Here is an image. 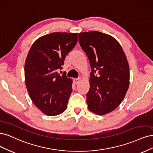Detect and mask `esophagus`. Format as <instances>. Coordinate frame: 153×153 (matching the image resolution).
I'll list each match as a JSON object with an SVG mask.
<instances>
[{"label":"esophagus","instance_id":"esophagus-1","mask_svg":"<svg viewBox=\"0 0 153 153\" xmlns=\"http://www.w3.org/2000/svg\"><path fill=\"white\" fill-rule=\"evenodd\" d=\"M81 81V77H79V78H77V79H74V82H75L76 85H77V84L79 83Z\"/></svg>","mask_w":153,"mask_h":153}]
</instances>
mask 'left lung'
<instances>
[{
	"label": "left lung",
	"mask_w": 153,
	"mask_h": 153,
	"mask_svg": "<svg viewBox=\"0 0 153 153\" xmlns=\"http://www.w3.org/2000/svg\"><path fill=\"white\" fill-rule=\"evenodd\" d=\"M79 41L92 70L88 108L97 115H105L116 109L125 97L130 84L128 62L119 42L108 34L81 32Z\"/></svg>",
	"instance_id": "obj_1"
}]
</instances>
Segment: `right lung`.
<instances>
[{
  "label": "right lung",
  "mask_w": 153,
  "mask_h": 153,
  "mask_svg": "<svg viewBox=\"0 0 153 153\" xmlns=\"http://www.w3.org/2000/svg\"><path fill=\"white\" fill-rule=\"evenodd\" d=\"M77 42V33L53 32L37 39L28 51L25 82L32 102L47 116L58 115L67 109L72 79L57 71Z\"/></svg>",
  "instance_id": "obj_1"
}]
</instances>
